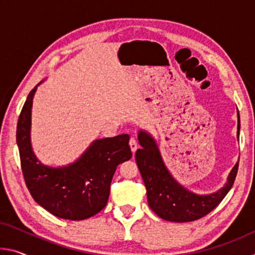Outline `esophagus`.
Masks as SVG:
<instances>
[{
  "label": "esophagus",
  "mask_w": 255,
  "mask_h": 255,
  "mask_svg": "<svg viewBox=\"0 0 255 255\" xmlns=\"http://www.w3.org/2000/svg\"><path fill=\"white\" fill-rule=\"evenodd\" d=\"M129 146H130V149L132 153H135L137 150V147H138V144H137V140L135 139V138H130V140H129Z\"/></svg>",
  "instance_id": "34e87169"
}]
</instances>
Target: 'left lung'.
<instances>
[{
  "label": "left lung",
  "instance_id": "left-lung-1",
  "mask_svg": "<svg viewBox=\"0 0 255 255\" xmlns=\"http://www.w3.org/2000/svg\"><path fill=\"white\" fill-rule=\"evenodd\" d=\"M240 128V114L237 110V139ZM138 143L141 148L137 149L135 157L147 191L148 206L164 221L187 223L204 217L219 205L234 184L239 162L233 166L224 187L217 191L208 195L190 191L174 179L166 167L152 133L139 129Z\"/></svg>",
  "mask_w": 255,
  "mask_h": 255
}]
</instances>
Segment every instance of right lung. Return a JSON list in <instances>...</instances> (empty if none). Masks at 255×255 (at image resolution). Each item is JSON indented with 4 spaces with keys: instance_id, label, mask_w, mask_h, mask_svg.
Returning <instances> with one entry per match:
<instances>
[{
    "instance_id": "obj_1",
    "label": "right lung",
    "mask_w": 255,
    "mask_h": 255,
    "mask_svg": "<svg viewBox=\"0 0 255 255\" xmlns=\"http://www.w3.org/2000/svg\"><path fill=\"white\" fill-rule=\"evenodd\" d=\"M42 82L29 93L16 126V144L25 184L34 201L56 217L83 221L106 207L117 166L131 158L129 136L125 133L94 139L80 157L66 165L42 163L31 144L32 102Z\"/></svg>"
}]
</instances>
